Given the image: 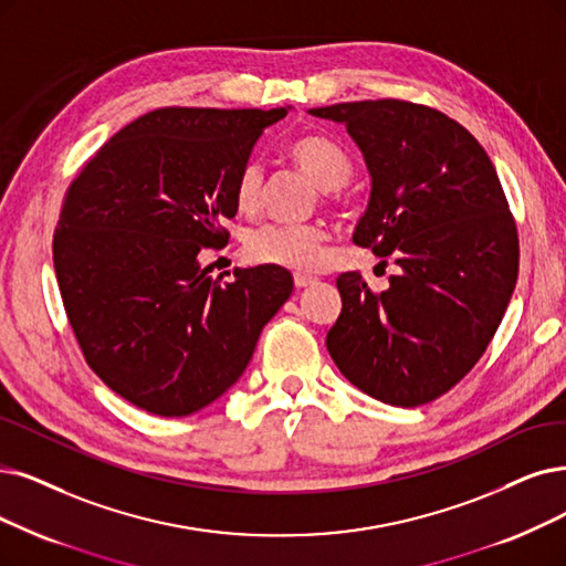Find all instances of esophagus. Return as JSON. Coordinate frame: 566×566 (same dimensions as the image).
I'll return each instance as SVG.
<instances>
[{"instance_id":"esophagus-1","label":"esophagus","mask_w":566,"mask_h":566,"mask_svg":"<svg viewBox=\"0 0 566 566\" xmlns=\"http://www.w3.org/2000/svg\"><path fill=\"white\" fill-rule=\"evenodd\" d=\"M313 283H315V279H313V276L295 274V285H297V287H308V285H313Z\"/></svg>"}]
</instances>
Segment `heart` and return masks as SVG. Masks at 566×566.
I'll list each match as a JSON object with an SVG mask.
<instances>
[{
  "mask_svg": "<svg viewBox=\"0 0 566 566\" xmlns=\"http://www.w3.org/2000/svg\"><path fill=\"white\" fill-rule=\"evenodd\" d=\"M290 155L329 199L338 197L353 174V160L336 142L318 134H306L290 146ZM264 192V169L258 163H248L234 186V201L241 213H258ZM327 230L321 222H271L251 232L245 241V253L253 262L274 264L292 271H318L325 262Z\"/></svg>",
  "mask_w": 566,
  "mask_h": 566,
  "instance_id": "b5f03b06",
  "label": "heart"
}]
</instances>
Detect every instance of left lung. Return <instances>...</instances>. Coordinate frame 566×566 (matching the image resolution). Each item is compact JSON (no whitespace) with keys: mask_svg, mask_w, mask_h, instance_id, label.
Here are the masks:
<instances>
[{"mask_svg":"<svg viewBox=\"0 0 566 566\" xmlns=\"http://www.w3.org/2000/svg\"><path fill=\"white\" fill-rule=\"evenodd\" d=\"M344 123L371 195L353 241L401 266L371 292L336 279L342 315L327 350L355 388L392 406L434 401L471 371L517 281V230L488 153L446 113L403 99L311 108Z\"/></svg>","mask_w":566,"mask_h":566,"instance_id":"1","label":"left lung"}]
</instances>
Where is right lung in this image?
<instances>
[{"label":"right lung","mask_w":566,"mask_h":566,"mask_svg":"<svg viewBox=\"0 0 566 566\" xmlns=\"http://www.w3.org/2000/svg\"><path fill=\"white\" fill-rule=\"evenodd\" d=\"M287 108H155L85 163L64 195L53 262L66 318L106 386L180 418L228 392L262 327L292 295L274 264L211 279L234 186L264 127Z\"/></svg>","instance_id":"add662e5"}]
</instances>
